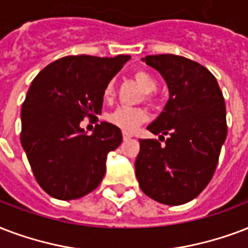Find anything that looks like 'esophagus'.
<instances>
[{
	"mask_svg": "<svg viewBox=\"0 0 248 248\" xmlns=\"http://www.w3.org/2000/svg\"><path fill=\"white\" fill-rule=\"evenodd\" d=\"M122 137H124V140H127V139H131L132 135L131 134H128V132H124V134H122Z\"/></svg>",
	"mask_w": 248,
	"mask_h": 248,
	"instance_id": "1",
	"label": "esophagus"
}]
</instances>
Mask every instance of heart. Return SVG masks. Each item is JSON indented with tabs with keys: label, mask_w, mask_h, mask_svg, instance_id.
Returning a JSON list of instances; mask_svg holds the SVG:
<instances>
[{
	"label": "heart",
	"mask_w": 248,
	"mask_h": 248,
	"mask_svg": "<svg viewBox=\"0 0 248 248\" xmlns=\"http://www.w3.org/2000/svg\"><path fill=\"white\" fill-rule=\"evenodd\" d=\"M134 78L137 83L140 86V88L147 93V97L151 99V93H154L157 88V82L156 79L147 71H137ZM114 94V86L113 83H108V86L104 90V99L110 100ZM148 118V113L141 108H130V107H120L116 110L111 111L108 116V121L111 124L120 127L124 131L131 132L135 128L139 127V124L145 122Z\"/></svg>",
	"instance_id": "1"
}]
</instances>
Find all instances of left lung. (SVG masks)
I'll use <instances>...</instances> for the list:
<instances>
[{
  "mask_svg": "<svg viewBox=\"0 0 248 248\" xmlns=\"http://www.w3.org/2000/svg\"><path fill=\"white\" fill-rule=\"evenodd\" d=\"M141 61L157 70L169 88L168 103L147 130L169 138L164 147L154 139L139 140L135 174L151 199L181 205L195 199L216 170L228 132L224 96L212 73L198 62L175 54Z\"/></svg>",
  "mask_w": 248,
  "mask_h": 248,
  "instance_id": "1",
  "label": "left lung"
}]
</instances>
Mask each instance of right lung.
<instances>
[{"label":"right lung","mask_w":248,"mask_h":248,"mask_svg":"<svg viewBox=\"0 0 248 248\" xmlns=\"http://www.w3.org/2000/svg\"><path fill=\"white\" fill-rule=\"evenodd\" d=\"M130 56H69L43 69L22 105L20 141L36 181L60 200L79 199L103 181L107 157L122 143L109 122L87 135L80 122L101 114L104 90Z\"/></svg>","instance_id":"1"}]
</instances>
